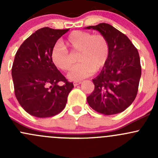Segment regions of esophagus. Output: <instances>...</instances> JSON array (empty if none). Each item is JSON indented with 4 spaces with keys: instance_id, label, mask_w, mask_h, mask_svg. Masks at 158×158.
<instances>
[{
    "instance_id": "34e87169",
    "label": "esophagus",
    "mask_w": 158,
    "mask_h": 158,
    "mask_svg": "<svg viewBox=\"0 0 158 158\" xmlns=\"http://www.w3.org/2000/svg\"><path fill=\"white\" fill-rule=\"evenodd\" d=\"M80 83L81 82H73V85H74V86H77V85H79Z\"/></svg>"
}]
</instances>
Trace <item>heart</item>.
<instances>
[{
	"label": "heart",
	"mask_w": 158,
	"mask_h": 158,
	"mask_svg": "<svg viewBox=\"0 0 158 158\" xmlns=\"http://www.w3.org/2000/svg\"><path fill=\"white\" fill-rule=\"evenodd\" d=\"M66 47L72 51L79 52L78 61L80 63L68 74L70 80L79 81L88 77L95 71L102 69L109 60V44L103 35L75 30L68 35L65 46L57 44L51 52L52 63L63 71H69L73 64V58Z\"/></svg>",
	"instance_id": "1"
}]
</instances>
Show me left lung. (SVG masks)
Masks as SVG:
<instances>
[{
    "mask_svg": "<svg viewBox=\"0 0 158 158\" xmlns=\"http://www.w3.org/2000/svg\"><path fill=\"white\" fill-rule=\"evenodd\" d=\"M85 28L100 32L110 48L107 63L92 79L95 89L87 102L92 109L106 115L122 112L132 104L138 93L141 76L138 49L128 36L109 23Z\"/></svg>",
    "mask_w": 158,
    "mask_h": 158,
    "instance_id": "obj_1",
    "label": "left lung"
}]
</instances>
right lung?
Instances as JSON below:
<instances>
[{
    "label": "right lung",
    "instance_id": "1",
    "mask_svg": "<svg viewBox=\"0 0 158 158\" xmlns=\"http://www.w3.org/2000/svg\"><path fill=\"white\" fill-rule=\"evenodd\" d=\"M67 31L49 27L36 30L25 40L14 57L11 73L16 98L35 117H52L61 112L74 87L51 60L56 43ZM59 81L64 84L60 87Z\"/></svg>",
    "mask_w": 158,
    "mask_h": 158
}]
</instances>
